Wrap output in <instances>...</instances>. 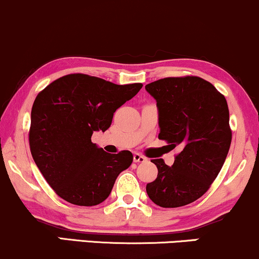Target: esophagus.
Returning a JSON list of instances; mask_svg holds the SVG:
<instances>
[{
	"label": "esophagus",
	"mask_w": 259,
	"mask_h": 259,
	"mask_svg": "<svg viewBox=\"0 0 259 259\" xmlns=\"http://www.w3.org/2000/svg\"><path fill=\"white\" fill-rule=\"evenodd\" d=\"M133 161L137 163H143V162H147L148 159L145 156H143V155L136 153L135 155H133Z\"/></svg>",
	"instance_id": "34e87169"
}]
</instances>
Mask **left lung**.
Wrapping results in <instances>:
<instances>
[{
  "label": "left lung",
  "mask_w": 259,
  "mask_h": 259,
  "mask_svg": "<svg viewBox=\"0 0 259 259\" xmlns=\"http://www.w3.org/2000/svg\"><path fill=\"white\" fill-rule=\"evenodd\" d=\"M145 90L156 100L159 138L182 149L172 166L151 160L159 172L147 193L157 206L181 207L208 190L227 159L232 143L227 100L197 76L161 78Z\"/></svg>",
  "instance_id": "8db88e82"
}]
</instances>
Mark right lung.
Masks as SVG:
<instances>
[{"mask_svg":"<svg viewBox=\"0 0 259 259\" xmlns=\"http://www.w3.org/2000/svg\"><path fill=\"white\" fill-rule=\"evenodd\" d=\"M142 87L70 74L37 94L31 109L30 150L47 183L65 201L99 205L110 195L117 176L131 166V151L109 154L91 137L96 131L105 132L116 109Z\"/></svg>","mask_w":259,"mask_h":259,"instance_id":"add662e5","label":"right lung"}]
</instances>
